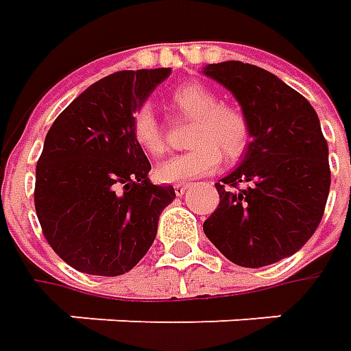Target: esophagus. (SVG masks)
Returning <instances> with one entry per match:
<instances>
[{"instance_id": "34e87169", "label": "esophagus", "mask_w": 351, "mask_h": 351, "mask_svg": "<svg viewBox=\"0 0 351 351\" xmlns=\"http://www.w3.org/2000/svg\"><path fill=\"white\" fill-rule=\"evenodd\" d=\"M187 189H189V185H187V183H176V185H173V191H176V195L178 197H182Z\"/></svg>"}]
</instances>
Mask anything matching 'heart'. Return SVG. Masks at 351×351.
Wrapping results in <instances>:
<instances>
[{
  "mask_svg": "<svg viewBox=\"0 0 351 351\" xmlns=\"http://www.w3.org/2000/svg\"><path fill=\"white\" fill-rule=\"evenodd\" d=\"M180 113L193 119L187 152L171 156L156 168L162 182H189L209 176L226 162H238L248 152L252 127L246 113L234 105L219 103V95L203 84H183L171 93ZM132 136L146 154L160 156L166 150L164 130L154 111L144 105L132 117Z\"/></svg>",
  "mask_w": 351,
  "mask_h": 351,
  "instance_id": "obj_1",
  "label": "heart"
}]
</instances>
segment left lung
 <instances>
[{"mask_svg":"<svg viewBox=\"0 0 351 351\" xmlns=\"http://www.w3.org/2000/svg\"><path fill=\"white\" fill-rule=\"evenodd\" d=\"M205 74L230 89L252 127L242 164L215 183L219 207L203 230L242 267L289 258L315 234L330 191L328 144L317 111L271 72L238 60Z\"/></svg>","mask_w":351,"mask_h":351,"instance_id":"8db88e82","label":"left lung"}]
</instances>
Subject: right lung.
Returning <instances> with one entry per match:
<instances>
[{
  "label": "right lung",
  "mask_w": 351,
  "mask_h": 351,
  "mask_svg": "<svg viewBox=\"0 0 351 351\" xmlns=\"http://www.w3.org/2000/svg\"><path fill=\"white\" fill-rule=\"evenodd\" d=\"M169 68L123 70L89 86L48 130L36 162L34 209L68 265L89 276L130 271L150 250L171 185L148 180L132 117Z\"/></svg>",
  "instance_id": "obj_1"
}]
</instances>
